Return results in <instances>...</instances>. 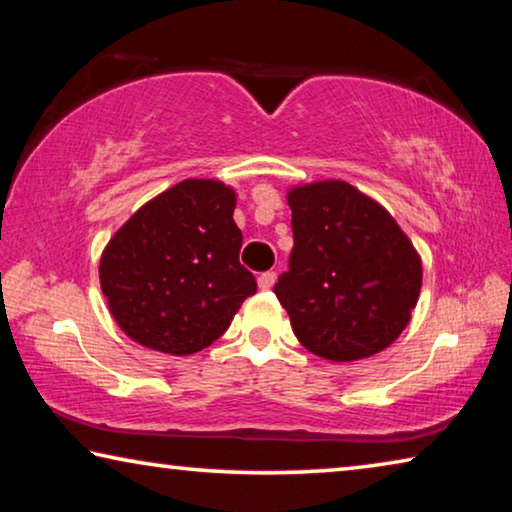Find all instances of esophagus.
I'll return each instance as SVG.
<instances>
[{
	"mask_svg": "<svg viewBox=\"0 0 512 512\" xmlns=\"http://www.w3.org/2000/svg\"><path fill=\"white\" fill-rule=\"evenodd\" d=\"M275 280H277V275L273 271H266L257 277V287L262 291H268L275 284Z\"/></svg>",
	"mask_w": 512,
	"mask_h": 512,
	"instance_id": "34e87169",
	"label": "esophagus"
}]
</instances>
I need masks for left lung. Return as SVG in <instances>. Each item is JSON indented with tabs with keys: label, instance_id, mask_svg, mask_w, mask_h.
Returning a JSON list of instances; mask_svg holds the SVG:
<instances>
[{
	"label": "left lung",
	"instance_id": "obj_1",
	"mask_svg": "<svg viewBox=\"0 0 512 512\" xmlns=\"http://www.w3.org/2000/svg\"><path fill=\"white\" fill-rule=\"evenodd\" d=\"M293 250L275 296L293 334L334 363L386 350L409 325L422 259L386 207L343 180L291 187Z\"/></svg>",
	"mask_w": 512,
	"mask_h": 512
}]
</instances>
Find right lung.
I'll list each match as a JSON object with an SVG mask.
<instances>
[{"instance_id":"add662e5","label":"right lung","mask_w":512,"mask_h":512,"mask_svg":"<svg viewBox=\"0 0 512 512\" xmlns=\"http://www.w3.org/2000/svg\"><path fill=\"white\" fill-rule=\"evenodd\" d=\"M237 194L187 178L144 203L112 235L99 282L115 323L144 348L187 357L212 345L257 291L239 264Z\"/></svg>"}]
</instances>
